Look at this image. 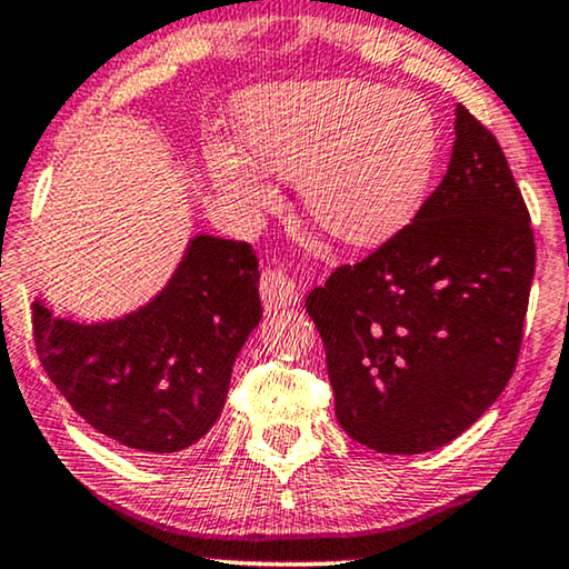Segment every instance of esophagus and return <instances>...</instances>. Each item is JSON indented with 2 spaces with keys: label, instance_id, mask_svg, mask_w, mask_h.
<instances>
[{
  "label": "esophagus",
  "instance_id": "34e87169",
  "mask_svg": "<svg viewBox=\"0 0 569 569\" xmlns=\"http://www.w3.org/2000/svg\"><path fill=\"white\" fill-rule=\"evenodd\" d=\"M261 300L267 310L287 308L298 300V290H295V282L282 269H267L261 274Z\"/></svg>",
  "mask_w": 569,
  "mask_h": 569
}]
</instances>
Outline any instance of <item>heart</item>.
<instances>
[{
    "label": "heart",
    "mask_w": 569,
    "mask_h": 569,
    "mask_svg": "<svg viewBox=\"0 0 569 569\" xmlns=\"http://www.w3.org/2000/svg\"><path fill=\"white\" fill-rule=\"evenodd\" d=\"M243 152L207 147L222 199L251 217L274 199L267 173L298 181L306 212L347 246H376L407 228L432 189L440 131L415 92L333 80L284 84L256 96Z\"/></svg>",
    "instance_id": "heart-1"
}]
</instances>
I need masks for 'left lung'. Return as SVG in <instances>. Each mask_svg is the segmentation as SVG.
Masks as SVG:
<instances>
[{
	"label": "left lung",
	"mask_w": 569,
	"mask_h": 569,
	"mask_svg": "<svg viewBox=\"0 0 569 569\" xmlns=\"http://www.w3.org/2000/svg\"><path fill=\"white\" fill-rule=\"evenodd\" d=\"M533 269L502 147L458 106L448 173L415 220L306 298L349 438L415 456L469 430L516 370Z\"/></svg>",
	"instance_id": "obj_1"
}]
</instances>
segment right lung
Returning a JSON list of instances; mask_svg holds the SVG:
<instances>
[{
  "instance_id": "obj_1",
  "label": "right lung",
  "mask_w": 569,
  "mask_h": 569,
  "mask_svg": "<svg viewBox=\"0 0 569 569\" xmlns=\"http://www.w3.org/2000/svg\"><path fill=\"white\" fill-rule=\"evenodd\" d=\"M261 321L259 259L246 240L197 236L166 290L108 323L33 302L46 376L100 435L137 453H178L220 419L232 362Z\"/></svg>"
}]
</instances>
